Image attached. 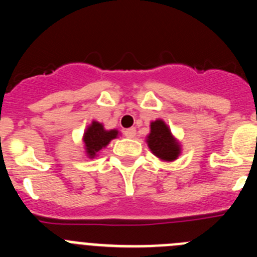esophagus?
Wrapping results in <instances>:
<instances>
[{"label":"esophagus","mask_w":257,"mask_h":257,"mask_svg":"<svg viewBox=\"0 0 257 257\" xmlns=\"http://www.w3.org/2000/svg\"><path fill=\"white\" fill-rule=\"evenodd\" d=\"M124 136L126 138H128V139H133L134 136L136 135V130L135 127H131V128H127V130H124Z\"/></svg>","instance_id":"esophagus-1"}]
</instances>
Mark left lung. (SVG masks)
<instances>
[{
    "label": "left lung",
    "instance_id": "1",
    "mask_svg": "<svg viewBox=\"0 0 257 257\" xmlns=\"http://www.w3.org/2000/svg\"><path fill=\"white\" fill-rule=\"evenodd\" d=\"M149 127L151 131L145 142L152 153L163 162H174L178 160L181 154V144L171 133L167 123L161 118H157L156 121L151 122Z\"/></svg>",
    "mask_w": 257,
    "mask_h": 257
}]
</instances>
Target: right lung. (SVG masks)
Listing matches in <instances>:
<instances>
[{
  "instance_id": "obj_1",
  "label": "right lung",
  "mask_w": 257,
  "mask_h": 257,
  "mask_svg": "<svg viewBox=\"0 0 257 257\" xmlns=\"http://www.w3.org/2000/svg\"><path fill=\"white\" fill-rule=\"evenodd\" d=\"M119 131L113 128V130H105L104 124L97 121H92L88 124L82 136L83 148H85L86 156L90 160H94L99 156L104 148L108 147V144L113 139L118 138Z\"/></svg>"
}]
</instances>
